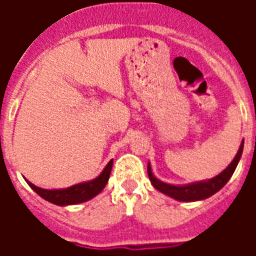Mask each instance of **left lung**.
Masks as SVG:
<instances>
[{"instance_id": "left-lung-1", "label": "left lung", "mask_w": 256, "mask_h": 256, "mask_svg": "<svg viewBox=\"0 0 256 256\" xmlns=\"http://www.w3.org/2000/svg\"><path fill=\"white\" fill-rule=\"evenodd\" d=\"M243 152V142L240 144V148L238 150V154L235 156L234 160L228 164V168L226 170H223L219 175H216L215 178L206 180V182H198L191 183V184H186V186H172V184H168V183L160 182L152 175V168L150 164L148 166V174L150 178V182L156 190L164 192V194L168 195L171 198L176 199V200H182V202H194V200H202L206 199L211 195H214L216 191L222 188L228 179L231 178V175L234 174L235 168L238 166V162L242 156Z\"/></svg>"}]
</instances>
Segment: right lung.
<instances>
[{
	"label": "right lung",
	"instance_id": "1",
	"mask_svg": "<svg viewBox=\"0 0 256 256\" xmlns=\"http://www.w3.org/2000/svg\"><path fill=\"white\" fill-rule=\"evenodd\" d=\"M112 168V160L106 164V168L100 172V176L92 179L90 182L78 183L72 187L64 188V190H45L41 187L34 186L33 183L26 180L32 188L37 192L41 198H44L48 202H52L58 206H68V204H77V203L86 202L88 199L94 198L96 194H100L104 190L106 183L108 180L110 172Z\"/></svg>",
	"mask_w": 256,
	"mask_h": 256
}]
</instances>
